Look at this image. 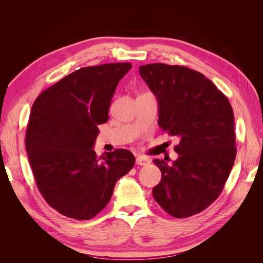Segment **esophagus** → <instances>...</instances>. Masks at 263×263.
<instances>
[{
	"mask_svg": "<svg viewBox=\"0 0 263 263\" xmlns=\"http://www.w3.org/2000/svg\"><path fill=\"white\" fill-rule=\"evenodd\" d=\"M136 163L138 165H148L150 163V160L146 157H137L136 158Z\"/></svg>",
	"mask_w": 263,
	"mask_h": 263,
	"instance_id": "esophagus-1",
	"label": "esophagus"
}]
</instances>
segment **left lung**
<instances>
[{
  "instance_id": "left-lung-1",
  "label": "left lung",
  "mask_w": 263,
  "mask_h": 263,
  "mask_svg": "<svg viewBox=\"0 0 263 263\" xmlns=\"http://www.w3.org/2000/svg\"><path fill=\"white\" fill-rule=\"evenodd\" d=\"M139 74L159 103L161 129L179 137V158L154 162L161 181L156 202L176 218L201 213L216 200L235 162L234 112L226 95L204 74L184 66L150 63Z\"/></svg>"
}]
</instances>
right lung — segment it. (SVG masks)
I'll return each instance as SVG.
<instances>
[{
    "label": "right lung",
    "mask_w": 263,
    "mask_h": 263,
    "mask_svg": "<svg viewBox=\"0 0 263 263\" xmlns=\"http://www.w3.org/2000/svg\"><path fill=\"white\" fill-rule=\"evenodd\" d=\"M130 68V62L80 68L31 106L25 137L30 168L45 201L67 217L93 218L135 164L128 150L99 158L93 149L98 126L108 121L116 86Z\"/></svg>",
    "instance_id": "right-lung-1"
}]
</instances>
